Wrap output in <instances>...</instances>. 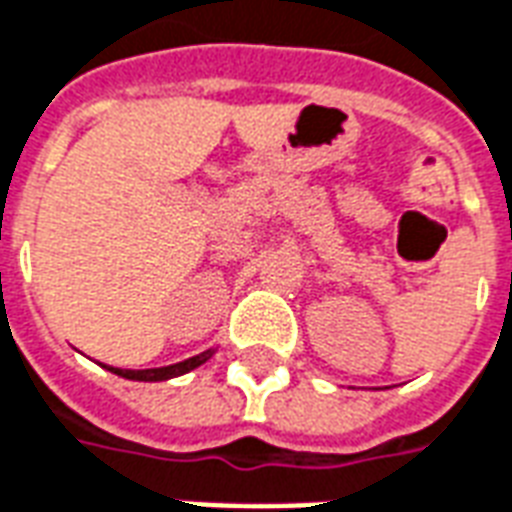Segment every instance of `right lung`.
<instances>
[{"instance_id":"1","label":"right lung","mask_w":512,"mask_h":512,"mask_svg":"<svg viewBox=\"0 0 512 512\" xmlns=\"http://www.w3.org/2000/svg\"><path fill=\"white\" fill-rule=\"evenodd\" d=\"M210 356H213V351H205L199 353V356H191V359L186 361H178V364H169V367H156V370H118V367H107V370L129 380H169L178 378V375H186V372L191 370H197L199 364H205Z\"/></svg>"}]
</instances>
